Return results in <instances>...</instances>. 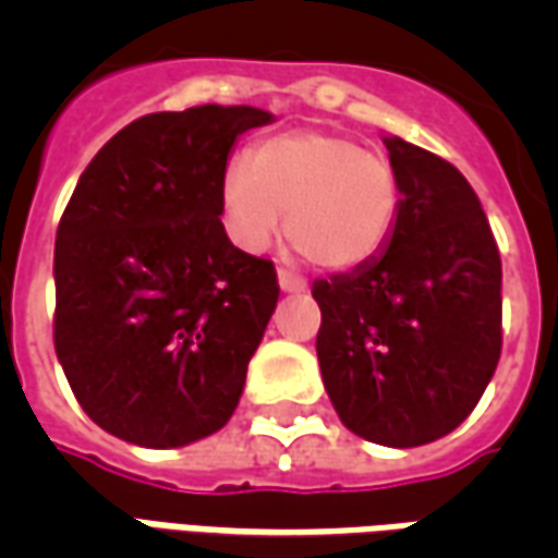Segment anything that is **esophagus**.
<instances>
[{
    "mask_svg": "<svg viewBox=\"0 0 558 558\" xmlns=\"http://www.w3.org/2000/svg\"><path fill=\"white\" fill-rule=\"evenodd\" d=\"M278 283H280V290H283V292H304V290H307L304 278L292 275L290 268H278Z\"/></svg>",
    "mask_w": 558,
    "mask_h": 558,
    "instance_id": "esophagus-1",
    "label": "esophagus"
}]
</instances>
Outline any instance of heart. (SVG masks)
<instances>
[{
    "instance_id": "b5f03b06",
    "label": "heart",
    "mask_w": 558,
    "mask_h": 558,
    "mask_svg": "<svg viewBox=\"0 0 558 558\" xmlns=\"http://www.w3.org/2000/svg\"><path fill=\"white\" fill-rule=\"evenodd\" d=\"M395 163L331 131L263 140L251 163L220 175L227 230L244 251H263L287 215L292 251L326 271H352L386 251L400 220Z\"/></svg>"
}]
</instances>
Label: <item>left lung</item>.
Returning a JSON list of instances; mask_svg holds the SVG:
<instances>
[{"label":"left lung","instance_id":"left-lung-1","mask_svg":"<svg viewBox=\"0 0 558 558\" xmlns=\"http://www.w3.org/2000/svg\"><path fill=\"white\" fill-rule=\"evenodd\" d=\"M400 175L395 239L374 263L314 283L316 355L340 421L388 448L451 433L502 352V259L454 163L383 140Z\"/></svg>","mask_w":558,"mask_h":558}]
</instances>
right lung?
<instances>
[{"label": "right lung", "instance_id": "1", "mask_svg": "<svg viewBox=\"0 0 558 558\" xmlns=\"http://www.w3.org/2000/svg\"><path fill=\"white\" fill-rule=\"evenodd\" d=\"M256 107L203 104L122 128L80 175L56 232L53 343L98 427L143 448L220 430L275 314L271 259L220 223V175Z\"/></svg>", "mask_w": 558, "mask_h": 558}]
</instances>
